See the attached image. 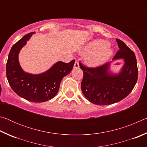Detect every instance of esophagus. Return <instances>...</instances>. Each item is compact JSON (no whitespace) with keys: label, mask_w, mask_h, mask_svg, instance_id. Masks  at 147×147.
Listing matches in <instances>:
<instances>
[{"label":"esophagus","mask_w":147,"mask_h":147,"mask_svg":"<svg viewBox=\"0 0 147 147\" xmlns=\"http://www.w3.org/2000/svg\"><path fill=\"white\" fill-rule=\"evenodd\" d=\"M74 68H78L79 67L78 61H77V60L75 61V63H74Z\"/></svg>","instance_id":"34e87169"}]
</instances>
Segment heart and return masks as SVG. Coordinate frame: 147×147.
Listing matches in <instances>:
<instances>
[{
    "label": "heart",
    "instance_id": "heart-1",
    "mask_svg": "<svg viewBox=\"0 0 147 147\" xmlns=\"http://www.w3.org/2000/svg\"><path fill=\"white\" fill-rule=\"evenodd\" d=\"M112 49L108 46V42L97 39L89 43L83 49L86 54V61L90 66H98L104 63L112 55Z\"/></svg>",
    "mask_w": 147,
    "mask_h": 147
}]
</instances>
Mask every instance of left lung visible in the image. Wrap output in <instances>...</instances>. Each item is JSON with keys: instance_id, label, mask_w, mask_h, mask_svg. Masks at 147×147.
Segmentation results:
<instances>
[{"instance_id": "obj_1", "label": "left lung", "mask_w": 147, "mask_h": 147, "mask_svg": "<svg viewBox=\"0 0 147 147\" xmlns=\"http://www.w3.org/2000/svg\"><path fill=\"white\" fill-rule=\"evenodd\" d=\"M119 50L113 59H124V64L117 74L109 72V63L96 67H88L80 62L84 76L81 82L82 91L91 103L109 105L127 96L138 80V69L134 52L123 41L116 39Z\"/></svg>"}]
</instances>
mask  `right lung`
<instances>
[{
	"mask_svg": "<svg viewBox=\"0 0 147 147\" xmlns=\"http://www.w3.org/2000/svg\"><path fill=\"white\" fill-rule=\"evenodd\" d=\"M34 33L25 35L11 47L6 63V76L11 89L19 96L33 102H43L56 95L62 78L70 73L75 60L69 63L58 61L39 74L25 73L20 66L18 56Z\"/></svg>",
	"mask_w": 147,
	"mask_h": 147,
	"instance_id": "right-lung-1",
	"label": "right lung"
}]
</instances>
